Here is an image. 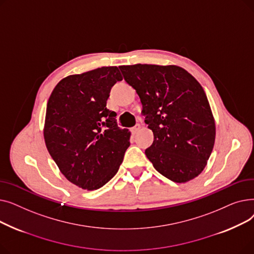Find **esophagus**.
<instances>
[{
    "label": "esophagus",
    "instance_id": "esophagus-1",
    "mask_svg": "<svg viewBox=\"0 0 254 254\" xmlns=\"http://www.w3.org/2000/svg\"><path fill=\"white\" fill-rule=\"evenodd\" d=\"M141 129V126L140 125H136L135 127H132L131 128H130V130H131V132H132V134H137V132L139 131Z\"/></svg>",
    "mask_w": 254,
    "mask_h": 254
}]
</instances>
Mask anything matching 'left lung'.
I'll return each mask as SVG.
<instances>
[{
  "mask_svg": "<svg viewBox=\"0 0 254 254\" xmlns=\"http://www.w3.org/2000/svg\"><path fill=\"white\" fill-rule=\"evenodd\" d=\"M141 100L154 140L145 154L168 179L188 182L203 172L215 142V122L196 79L178 65H120Z\"/></svg>",
  "mask_w": 254,
  "mask_h": 254,
  "instance_id": "left-lung-1",
  "label": "left lung"
}]
</instances>
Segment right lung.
<instances>
[{"instance_id": "add662e5", "label": "right lung", "mask_w": 254, "mask_h": 254, "mask_svg": "<svg viewBox=\"0 0 254 254\" xmlns=\"http://www.w3.org/2000/svg\"><path fill=\"white\" fill-rule=\"evenodd\" d=\"M123 80L117 66L62 79L49 97L44 140L62 174L82 190L111 180L124 161L130 132L107 109L111 87Z\"/></svg>"}]
</instances>
